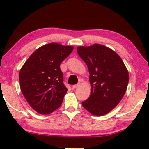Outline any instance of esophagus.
<instances>
[{
	"label": "esophagus",
	"instance_id": "esophagus-1",
	"mask_svg": "<svg viewBox=\"0 0 149 149\" xmlns=\"http://www.w3.org/2000/svg\"><path fill=\"white\" fill-rule=\"evenodd\" d=\"M79 87V85L77 84V85H72V89H76V88H77V87Z\"/></svg>",
	"mask_w": 149,
	"mask_h": 149
}]
</instances>
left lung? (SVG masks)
Instances as JSON below:
<instances>
[{
  "label": "left lung",
  "instance_id": "1",
  "mask_svg": "<svg viewBox=\"0 0 149 149\" xmlns=\"http://www.w3.org/2000/svg\"><path fill=\"white\" fill-rule=\"evenodd\" d=\"M77 53L87 64L91 95L82 105L91 115H107L123 98L129 82V73L120 56L100 44L79 46Z\"/></svg>",
  "mask_w": 149,
  "mask_h": 149
}]
</instances>
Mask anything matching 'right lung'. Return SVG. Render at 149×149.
I'll return each mask as SVG.
<instances>
[{
  "instance_id": "obj_1",
  "label": "right lung",
  "mask_w": 149,
  "mask_h": 149,
  "mask_svg": "<svg viewBox=\"0 0 149 149\" xmlns=\"http://www.w3.org/2000/svg\"><path fill=\"white\" fill-rule=\"evenodd\" d=\"M74 47L56 42L45 45L32 54L20 69V88L34 111L48 115L58 109L68 89L60 66Z\"/></svg>"
}]
</instances>
